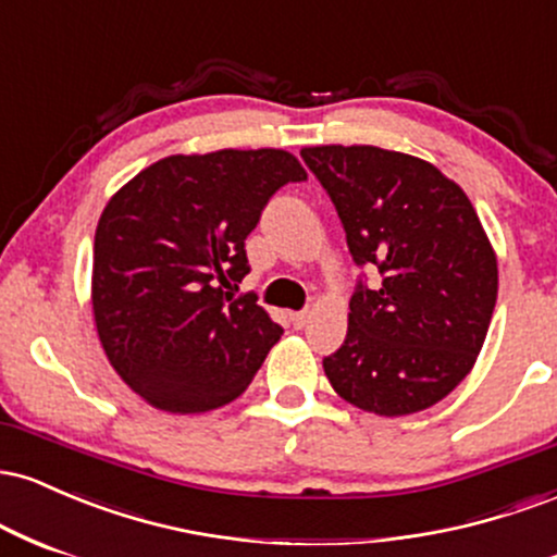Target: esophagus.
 <instances>
[{
    "instance_id": "esophagus-1",
    "label": "esophagus",
    "mask_w": 557,
    "mask_h": 557,
    "mask_svg": "<svg viewBox=\"0 0 557 557\" xmlns=\"http://www.w3.org/2000/svg\"><path fill=\"white\" fill-rule=\"evenodd\" d=\"M309 311H293V314H290V322H293V327H296V330H304L306 327V324H309Z\"/></svg>"
}]
</instances>
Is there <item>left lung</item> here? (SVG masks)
Returning a JSON list of instances; mask_svg holds the SVG:
<instances>
[{
	"mask_svg": "<svg viewBox=\"0 0 557 557\" xmlns=\"http://www.w3.org/2000/svg\"><path fill=\"white\" fill-rule=\"evenodd\" d=\"M327 190L359 270L348 335L324 356L335 393L380 417L443 400L474 367L497 261L471 201L424 159L376 146L300 151Z\"/></svg>",
	"mask_w": 557,
	"mask_h": 557,
	"instance_id": "8db88e82",
	"label": "left lung"
}]
</instances>
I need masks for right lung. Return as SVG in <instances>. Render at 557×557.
Here are the masks:
<instances>
[{
    "mask_svg": "<svg viewBox=\"0 0 557 557\" xmlns=\"http://www.w3.org/2000/svg\"><path fill=\"white\" fill-rule=\"evenodd\" d=\"M306 170L283 149L168 157L112 196L94 238L91 300L114 372L170 413L225 406L283 335L253 293L246 238Z\"/></svg>",
    "mask_w": 557,
    "mask_h": 557,
    "instance_id": "1",
    "label": "right lung"
}]
</instances>
